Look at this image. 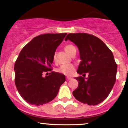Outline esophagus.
<instances>
[{
  "mask_svg": "<svg viewBox=\"0 0 128 128\" xmlns=\"http://www.w3.org/2000/svg\"><path fill=\"white\" fill-rule=\"evenodd\" d=\"M71 79H72V78H70V77H67V78H66L67 81H68V80H70Z\"/></svg>",
  "mask_w": 128,
  "mask_h": 128,
  "instance_id": "obj_1",
  "label": "esophagus"
}]
</instances>
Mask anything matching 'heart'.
<instances>
[{
    "instance_id": "heart-1",
    "label": "heart",
    "mask_w": 128,
    "mask_h": 128,
    "mask_svg": "<svg viewBox=\"0 0 128 128\" xmlns=\"http://www.w3.org/2000/svg\"><path fill=\"white\" fill-rule=\"evenodd\" d=\"M64 49H65V50L66 51V52L67 53L70 54L71 53H72V52L74 51V50H75L76 48L73 45L68 44L65 46ZM53 60H54V61L56 60L55 55H54V56H53ZM75 70V66L73 65V64H63V65L59 67L58 69V72L61 73V74H64V75L69 76L71 75L72 74H73V72H74Z\"/></svg>"
}]
</instances>
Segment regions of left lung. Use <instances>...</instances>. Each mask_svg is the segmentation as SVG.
I'll list each match as a JSON object with an SVG mask.
<instances>
[{
    "mask_svg": "<svg viewBox=\"0 0 128 128\" xmlns=\"http://www.w3.org/2000/svg\"><path fill=\"white\" fill-rule=\"evenodd\" d=\"M70 40L78 47L80 60L77 73L81 76L75 78L78 86L73 91L74 97L88 105L103 102L116 81L117 65L113 53L106 44L96 36L84 33H69L65 40Z\"/></svg>",
    "mask_w": 128,
    "mask_h": 128,
    "instance_id": "8db88e82",
    "label": "left lung"
}]
</instances>
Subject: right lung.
I'll return each mask as SVG.
<instances>
[{
	"label": "right lung",
	"instance_id": "right-lung-1",
	"mask_svg": "<svg viewBox=\"0 0 128 128\" xmlns=\"http://www.w3.org/2000/svg\"><path fill=\"white\" fill-rule=\"evenodd\" d=\"M67 33L39 35L22 49L14 64L15 84L24 100L32 105L48 103L56 96L65 75L51 72L56 48Z\"/></svg>",
	"mask_w": 128,
	"mask_h": 128
}]
</instances>
